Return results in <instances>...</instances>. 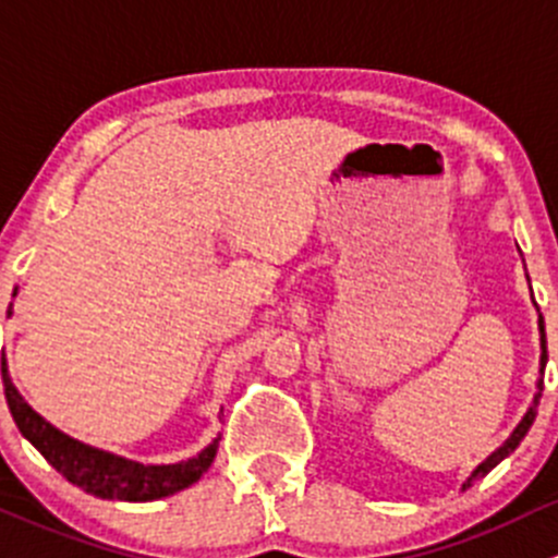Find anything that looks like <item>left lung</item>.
<instances>
[{
    "label": "left lung",
    "instance_id": "obj_1",
    "mask_svg": "<svg viewBox=\"0 0 558 558\" xmlns=\"http://www.w3.org/2000/svg\"><path fill=\"white\" fill-rule=\"evenodd\" d=\"M519 252H521V250H519ZM526 281H530V274H526ZM530 290H532V287H530ZM532 303H535V295H532ZM535 308H537V303H535ZM537 330H539V376H537V392H535V398H532L530 408H526V413H524V416H521V422L515 424L513 433H510L508 438H505V444L499 446V449H494V451L489 453V457H486L484 462H481L478 468H475L473 473L468 475V481H464V484H462V489H468V486H473L475 481L484 478V475L489 473V470L497 468V464L502 462L505 457H510V453L515 451V446H519L521 440H524V435L530 433L532 422H535V416H537V405H539V398H543L545 363H548V349H545V319H543V314H539V308H537Z\"/></svg>",
    "mask_w": 558,
    "mask_h": 558
}]
</instances>
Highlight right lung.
Here are the masks:
<instances>
[{"label":"right lung","instance_id":"right-lung-1","mask_svg":"<svg viewBox=\"0 0 558 558\" xmlns=\"http://www.w3.org/2000/svg\"><path fill=\"white\" fill-rule=\"evenodd\" d=\"M15 295V292H13ZM13 314V303L8 308V317ZM2 384L8 408L13 413V422L19 424L21 435L34 446L69 484L80 486L83 492L94 494L99 499H123V502H153V499L169 497L187 486H193L215 462L220 449V435L211 440L206 449L195 457L182 459L174 464H142L136 459L118 457V453L96 449L83 444L72 435L61 433L59 427L39 416L32 405L23 400L10 378L8 360L2 357Z\"/></svg>","mask_w":558,"mask_h":558}]
</instances>
